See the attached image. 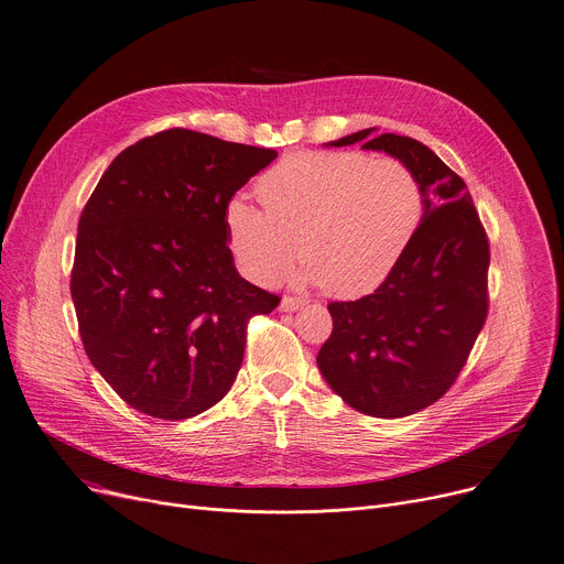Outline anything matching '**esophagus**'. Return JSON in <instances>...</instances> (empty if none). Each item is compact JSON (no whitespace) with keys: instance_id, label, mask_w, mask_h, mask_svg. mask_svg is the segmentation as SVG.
<instances>
[{"instance_id":"34e87169","label":"esophagus","mask_w":564,"mask_h":564,"mask_svg":"<svg viewBox=\"0 0 564 564\" xmlns=\"http://www.w3.org/2000/svg\"><path fill=\"white\" fill-rule=\"evenodd\" d=\"M301 305H303V299H296V296H283V301H281V310L283 312H294Z\"/></svg>"}]
</instances>
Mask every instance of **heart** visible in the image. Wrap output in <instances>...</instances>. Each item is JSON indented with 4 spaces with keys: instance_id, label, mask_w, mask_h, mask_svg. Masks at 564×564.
Segmentation results:
<instances>
[{
    "instance_id": "obj_1",
    "label": "heart",
    "mask_w": 564,
    "mask_h": 564,
    "mask_svg": "<svg viewBox=\"0 0 564 564\" xmlns=\"http://www.w3.org/2000/svg\"><path fill=\"white\" fill-rule=\"evenodd\" d=\"M257 195L224 213L226 246L239 272L272 283L303 252L296 281L336 299L379 290L412 248L425 215L419 174L394 156L303 150L268 170Z\"/></svg>"
}]
</instances>
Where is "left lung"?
Wrapping results in <instances>:
<instances>
[{"label": "left lung", "mask_w": 564, "mask_h": 564, "mask_svg": "<svg viewBox=\"0 0 564 564\" xmlns=\"http://www.w3.org/2000/svg\"><path fill=\"white\" fill-rule=\"evenodd\" d=\"M369 128L332 141H365L405 161L421 178L425 215L392 276L367 296L334 301L332 334L316 362L356 412L403 419L447 394L489 310V239L465 181L425 143Z\"/></svg>", "instance_id": "8db88e82"}]
</instances>
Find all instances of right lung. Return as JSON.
<instances>
[{
  "mask_svg": "<svg viewBox=\"0 0 564 564\" xmlns=\"http://www.w3.org/2000/svg\"><path fill=\"white\" fill-rule=\"evenodd\" d=\"M276 150L170 128L115 156L82 210L70 272L90 362L132 410L193 419L232 388L248 323L281 296L239 276L224 213Z\"/></svg>",
  "mask_w": 564,
  "mask_h": 564,
  "instance_id": "1",
  "label": "right lung"
}]
</instances>
